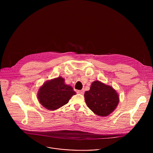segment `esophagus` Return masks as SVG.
Here are the masks:
<instances>
[{"label": "esophagus", "instance_id": "obj_1", "mask_svg": "<svg viewBox=\"0 0 153 153\" xmlns=\"http://www.w3.org/2000/svg\"><path fill=\"white\" fill-rule=\"evenodd\" d=\"M77 93L80 94H83V93H84V90H77Z\"/></svg>", "mask_w": 153, "mask_h": 153}]
</instances>
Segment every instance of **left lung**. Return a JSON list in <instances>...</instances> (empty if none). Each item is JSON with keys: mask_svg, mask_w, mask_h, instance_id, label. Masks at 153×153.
Returning a JSON list of instances; mask_svg holds the SVG:
<instances>
[{"mask_svg": "<svg viewBox=\"0 0 153 153\" xmlns=\"http://www.w3.org/2000/svg\"><path fill=\"white\" fill-rule=\"evenodd\" d=\"M85 102L90 110L96 114L107 116L117 107L119 97L111 86L99 81L92 83L89 91L84 94Z\"/></svg>", "mask_w": 153, "mask_h": 153, "instance_id": "1", "label": "left lung"}]
</instances>
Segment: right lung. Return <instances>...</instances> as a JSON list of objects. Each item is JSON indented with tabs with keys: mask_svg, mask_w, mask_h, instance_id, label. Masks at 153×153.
<instances>
[{
	"mask_svg": "<svg viewBox=\"0 0 153 153\" xmlns=\"http://www.w3.org/2000/svg\"><path fill=\"white\" fill-rule=\"evenodd\" d=\"M76 93L70 85L59 77L46 82L39 89L38 99L42 106L50 110H55L66 105Z\"/></svg>",
	"mask_w": 153,
	"mask_h": 153,
	"instance_id": "right-lung-1",
	"label": "right lung"
}]
</instances>
